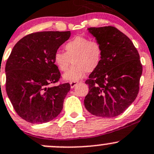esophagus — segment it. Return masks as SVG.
I'll return each mask as SVG.
<instances>
[{
    "label": "esophagus",
    "instance_id": "obj_1",
    "mask_svg": "<svg viewBox=\"0 0 154 154\" xmlns=\"http://www.w3.org/2000/svg\"><path fill=\"white\" fill-rule=\"evenodd\" d=\"M77 84H78V82H77V81H74V82H70L71 88H73L75 87Z\"/></svg>",
    "mask_w": 154,
    "mask_h": 154
}]
</instances>
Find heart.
I'll use <instances>...</instances> for the list:
<instances>
[{
    "label": "heart",
    "mask_w": 154,
    "mask_h": 154,
    "mask_svg": "<svg viewBox=\"0 0 154 154\" xmlns=\"http://www.w3.org/2000/svg\"><path fill=\"white\" fill-rule=\"evenodd\" d=\"M65 52H56L53 55L55 65L60 72H66L72 60L73 65L63 74L65 80L77 81L86 72H94L102 63L103 49L96 40L83 36H76L64 45Z\"/></svg>",
    "instance_id": "heart-1"
}]
</instances>
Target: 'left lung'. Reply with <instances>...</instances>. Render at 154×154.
<instances>
[{
	"label": "left lung",
	"instance_id": "8db88e82",
	"mask_svg": "<svg viewBox=\"0 0 154 154\" xmlns=\"http://www.w3.org/2000/svg\"><path fill=\"white\" fill-rule=\"evenodd\" d=\"M102 45L103 58L85 83L89 92L84 104L94 116L112 118L129 107L137 96L143 66L132 42L112 26L90 28Z\"/></svg>",
	"mask_w": 154,
	"mask_h": 154
}]
</instances>
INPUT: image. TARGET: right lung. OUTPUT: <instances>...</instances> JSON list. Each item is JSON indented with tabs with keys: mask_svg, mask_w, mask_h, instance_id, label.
<instances>
[{
	"mask_svg": "<svg viewBox=\"0 0 154 154\" xmlns=\"http://www.w3.org/2000/svg\"><path fill=\"white\" fill-rule=\"evenodd\" d=\"M70 31L32 33L20 40L6 63V90L14 110L31 124L47 123L60 114L70 84L49 86L61 78L53 61Z\"/></svg>",
	"mask_w": 154,
	"mask_h": 154,
	"instance_id": "add662e5",
	"label": "right lung"
}]
</instances>
